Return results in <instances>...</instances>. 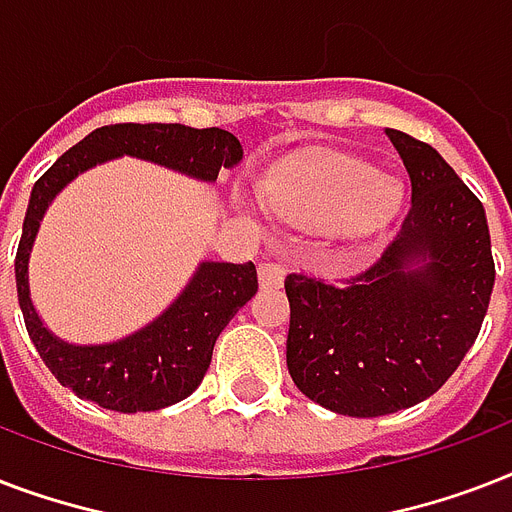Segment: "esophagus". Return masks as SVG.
<instances>
[{
	"mask_svg": "<svg viewBox=\"0 0 512 512\" xmlns=\"http://www.w3.org/2000/svg\"><path fill=\"white\" fill-rule=\"evenodd\" d=\"M257 276H260V287H281L284 265L276 263V260H263L260 268H257Z\"/></svg>",
	"mask_w": 512,
	"mask_h": 512,
	"instance_id": "34e87169",
	"label": "esophagus"
}]
</instances>
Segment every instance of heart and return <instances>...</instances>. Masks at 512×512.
<instances>
[{
    "instance_id": "heart-1",
    "label": "heart",
    "mask_w": 512,
    "mask_h": 512,
    "mask_svg": "<svg viewBox=\"0 0 512 512\" xmlns=\"http://www.w3.org/2000/svg\"><path fill=\"white\" fill-rule=\"evenodd\" d=\"M263 199L300 225L369 236L398 212L401 183L361 159L324 154L265 177Z\"/></svg>"
}]
</instances>
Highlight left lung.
I'll return each mask as SVG.
<instances>
[{
	"label": "left lung",
	"instance_id": "obj_1",
	"mask_svg": "<svg viewBox=\"0 0 512 512\" xmlns=\"http://www.w3.org/2000/svg\"><path fill=\"white\" fill-rule=\"evenodd\" d=\"M385 135L412 183L396 241L340 287L308 273L284 281L289 374L300 393L348 417L433 396L476 342L494 289L484 204L436 148Z\"/></svg>",
	"mask_w": 512,
	"mask_h": 512
}]
</instances>
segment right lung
<instances>
[{"label":"right lung","mask_w":512,"mask_h":512,"mask_svg":"<svg viewBox=\"0 0 512 512\" xmlns=\"http://www.w3.org/2000/svg\"><path fill=\"white\" fill-rule=\"evenodd\" d=\"M116 156H138L196 180H217L223 167L241 162V143L220 127L185 124H108L68 148L31 188L23 236L15 255L18 303L28 337L60 385L114 412H154L199 388L212 348L225 324L257 292L252 263H201L183 295L135 335L108 345H68L36 316L28 295V255L50 201L79 172Z\"/></svg>","instance_id":"1"}]
</instances>
